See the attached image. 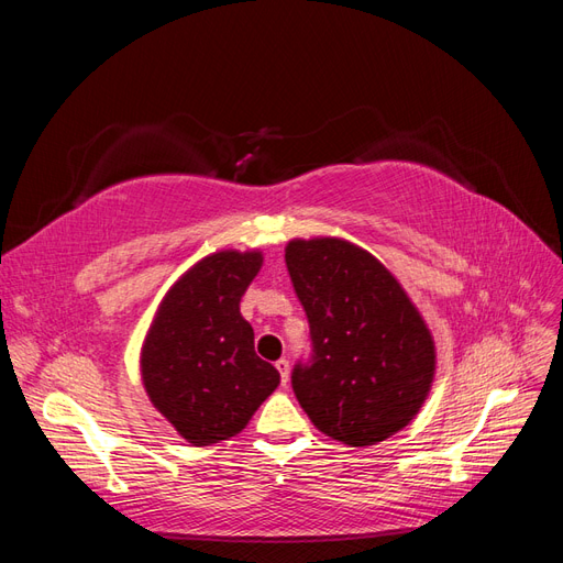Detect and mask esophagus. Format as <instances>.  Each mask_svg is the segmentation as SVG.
<instances>
[{"mask_svg":"<svg viewBox=\"0 0 563 563\" xmlns=\"http://www.w3.org/2000/svg\"><path fill=\"white\" fill-rule=\"evenodd\" d=\"M275 366H277L279 376H282V385L286 387L288 385V371H291V364H288V360H279Z\"/></svg>","mask_w":563,"mask_h":563,"instance_id":"obj_1","label":"esophagus"}]
</instances>
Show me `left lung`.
I'll return each mask as SVG.
<instances>
[{"label": "left lung", "instance_id": "8db88e82", "mask_svg": "<svg viewBox=\"0 0 563 563\" xmlns=\"http://www.w3.org/2000/svg\"><path fill=\"white\" fill-rule=\"evenodd\" d=\"M286 267L310 323V354L291 385L314 428L371 446L418 413L434 376V343L399 282L343 240H296Z\"/></svg>", "mask_w": 563, "mask_h": 563}]
</instances>
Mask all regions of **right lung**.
Instances as JSON below:
<instances>
[{"label":"right lung","mask_w":563,"mask_h":563,"mask_svg":"<svg viewBox=\"0 0 563 563\" xmlns=\"http://www.w3.org/2000/svg\"><path fill=\"white\" fill-rule=\"evenodd\" d=\"M261 265L258 251L203 258L166 294L145 338L147 397L195 446L240 434L279 385V371L255 354L240 312Z\"/></svg>","instance_id":"obj_1"}]
</instances>
